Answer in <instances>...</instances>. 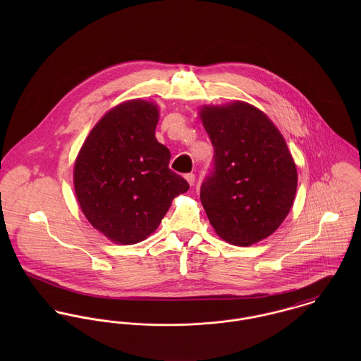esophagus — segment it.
<instances>
[{
	"label": "esophagus",
	"mask_w": 361,
	"mask_h": 361,
	"mask_svg": "<svg viewBox=\"0 0 361 361\" xmlns=\"http://www.w3.org/2000/svg\"><path fill=\"white\" fill-rule=\"evenodd\" d=\"M185 178H186V180H188V183H189L190 186L195 185V180H196V175H195V173H186Z\"/></svg>",
	"instance_id": "esophagus-1"
}]
</instances>
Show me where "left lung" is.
<instances>
[{"label":"left lung","instance_id":"obj_1","mask_svg":"<svg viewBox=\"0 0 361 361\" xmlns=\"http://www.w3.org/2000/svg\"><path fill=\"white\" fill-rule=\"evenodd\" d=\"M200 116L214 147L200 189L209 224L232 245H253L274 233L292 208L295 161L279 130L250 104L204 106Z\"/></svg>","mask_w":361,"mask_h":361}]
</instances>
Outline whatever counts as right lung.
I'll return each instance as SVG.
<instances>
[{
	"label": "right lung",
	"instance_id": "right-lung-1",
	"mask_svg": "<svg viewBox=\"0 0 361 361\" xmlns=\"http://www.w3.org/2000/svg\"><path fill=\"white\" fill-rule=\"evenodd\" d=\"M158 109L132 100L106 112L83 143L73 182L89 222L115 243L152 235L189 183L169 169V150L157 142Z\"/></svg>",
	"mask_w": 361,
	"mask_h": 361
}]
</instances>
